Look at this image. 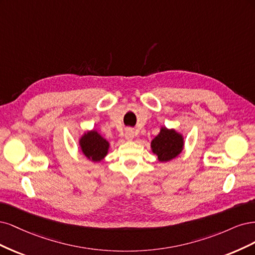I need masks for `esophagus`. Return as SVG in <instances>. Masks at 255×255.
Returning a JSON list of instances; mask_svg holds the SVG:
<instances>
[{
    "label": "esophagus",
    "instance_id": "obj_1",
    "mask_svg": "<svg viewBox=\"0 0 255 255\" xmlns=\"http://www.w3.org/2000/svg\"><path fill=\"white\" fill-rule=\"evenodd\" d=\"M134 136V133H133V130L132 129H127L126 132H125V137L127 139H132Z\"/></svg>",
    "mask_w": 255,
    "mask_h": 255
}]
</instances>
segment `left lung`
Segmentation results:
<instances>
[{"mask_svg":"<svg viewBox=\"0 0 255 255\" xmlns=\"http://www.w3.org/2000/svg\"><path fill=\"white\" fill-rule=\"evenodd\" d=\"M183 147V137L175 130L162 128L160 133L151 142L152 152L158 155L161 162L170 161L181 152Z\"/></svg>","mask_w":255,"mask_h":255,"instance_id":"obj_1","label":"left lung"}]
</instances>
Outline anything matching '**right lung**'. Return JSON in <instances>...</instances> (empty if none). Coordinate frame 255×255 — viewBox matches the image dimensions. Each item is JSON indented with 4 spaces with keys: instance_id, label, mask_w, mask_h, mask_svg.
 I'll list each match as a JSON object with an SVG mask.
<instances>
[{
    "instance_id": "add662e5",
    "label": "right lung",
    "mask_w": 255,
    "mask_h": 255,
    "mask_svg": "<svg viewBox=\"0 0 255 255\" xmlns=\"http://www.w3.org/2000/svg\"><path fill=\"white\" fill-rule=\"evenodd\" d=\"M80 147L88 159L100 162L108 152L109 143L97 131L92 130L80 138Z\"/></svg>"
}]
</instances>
